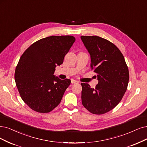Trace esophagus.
I'll return each mask as SVG.
<instances>
[{
  "label": "esophagus",
  "mask_w": 147,
  "mask_h": 147,
  "mask_svg": "<svg viewBox=\"0 0 147 147\" xmlns=\"http://www.w3.org/2000/svg\"><path fill=\"white\" fill-rule=\"evenodd\" d=\"M71 84H77V83H78V82L77 80H74V79H71Z\"/></svg>",
  "instance_id": "34e87169"
}]
</instances>
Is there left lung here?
Listing matches in <instances>:
<instances>
[{
    "label": "left lung",
    "mask_w": 147,
    "mask_h": 147,
    "mask_svg": "<svg viewBox=\"0 0 147 147\" xmlns=\"http://www.w3.org/2000/svg\"><path fill=\"white\" fill-rule=\"evenodd\" d=\"M91 56L99 80L95 88L82 83V102L90 113L102 115L121 102L127 89L129 71L122 53L109 40L97 36L80 37Z\"/></svg>",
    "instance_id": "obj_1"
}]
</instances>
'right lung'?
Masks as SVG:
<instances>
[{"label":"right lung","mask_w":147,"mask_h":147,"mask_svg":"<svg viewBox=\"0 0 147 147\" xmlns=\"http://www.w3.org/2000/svg\"><path fill=\"white\" fill-rule=\"evenodd\" d=\"M72 36H52L35 42L24 51L16 66L14 78L22 99L40 113L54 110L70 85L54 73L75 42Z\"/></svg>","instance_id":"1"}]
</instances>
